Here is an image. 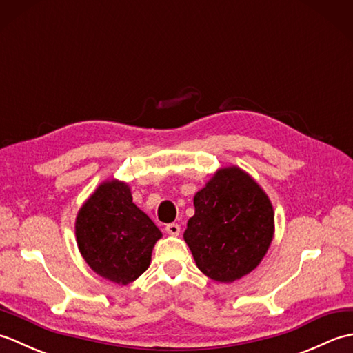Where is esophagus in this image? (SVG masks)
Wrapping results in <instances>:
<instances>
[{
    "label": "esophagus",
    "instance_id": "1",
    "mask_svg": "<svg viewBox=\"0 0 353 353\" xmlns=\"http://www.w3.org/2000/svg\"><path fill=\"white\" fill-rule=\"evenodd\" d=\"M165 230H167V234L171 235V236H177L179 234H181V226H179L177 223H170L165 226Z\"/></svg>",
    "mask_w": 353,
    "mask_h": 353
}]
</instances>
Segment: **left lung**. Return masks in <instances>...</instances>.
<instances>
[{
  "instance_id": "obj_1",
  "label": "left lung",
  "mask_w": 353,
  "mask_h": 353,
  "mask_svg": "<svg viewBox=\"0 0 353 353\" xmlns=\"http://www.w3.org/2000/svg\"><path fill=\"white\" fill-rule=\"evenodd\" d=\"M194 206L183 238L201 273L228 283L259 265L272 244L274 212L267 194L245 171H216L194 196Z\"/></svg>"
}]
</instances>
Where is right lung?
<instances>
[{
  "instance_id": "add662e5",
  "label": "right lung",
  "mask_w": 353,
  "mask_h": 353,
  "mask_svg": "<svg viewBox=\"0 0 353 353\" xmlns=\"http://www.w3.org/2000/svg\"><path fill=\"white\" fill-rule=\"evenodd\" d=\"M162 232L133 203L130 186L103 182L80 208L76 238L81 256L97 274L127 285L145 272Z\"/></svg>"
}]
</instances>
